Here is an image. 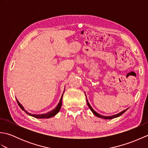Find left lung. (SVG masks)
Here are the masks:
<instances>
[{"instance_id":"8db88e82","label":"left lung","mask_w":148,"mask_h":148,"mask_svg":"<svg viewBox=\"0 0 148 148\" xmlns=\"http://www.w3.org/2000/svg\"><path fill=\"white\" fill-rule=\"evenodd\" d=\"M86 102H87V104H88V107H89V108L91 109V111H92V112L94 114H95L96 116H97V117H99V118H103V119H112V118H117V117H118V116H121L122 114H123V113L127 111V110L128 109H125V110H124V111H121V112H120L119 113H118V114H115V115H113V116H102V115H100V114H99V113H97L96 111H95L93 110V109L92 108V106H90V104L89 103V102H88V100H87V98H86Z\"/></svg>"}]
</instances>
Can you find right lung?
I'll use <instances>...</instances> for the list:
<instances>
[{"mask_svg": "<svg viewBox=\"0 0 148 148\" xmlns=\"http://www.w3.org/2000/svg\"><path fill=\"white\" fill-rule=\"evenodd\" d=\"M63 95H64V93L62 94V97H61L60 100V102H59V103H58V106H56L54 109L52 110L51 111L48 112V113H46V114H30V113L27 112V111H25V110L24 109L23 107L22 106V105L21 104V103L18 102V100H17L18 104L19 105V106L20 107V108H21L22 110H23V111H24L27 114H29V115H30V116H33V117L36 118H51V117H53V116H54L55 115H56V114H57V113L59 112L60 110L61 106H62Z\"/></svg>", "mask_w": 148, "mask_h": 148, "instance_id": "1", "label": "right lung"}]
</instances>
